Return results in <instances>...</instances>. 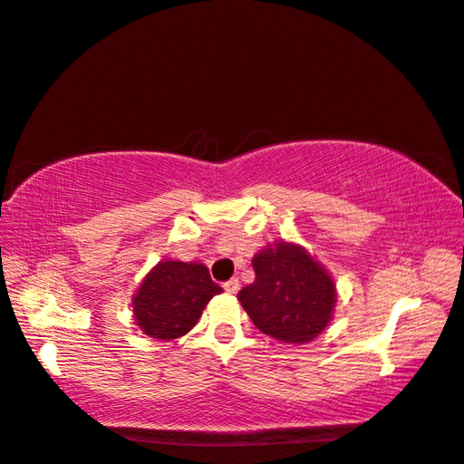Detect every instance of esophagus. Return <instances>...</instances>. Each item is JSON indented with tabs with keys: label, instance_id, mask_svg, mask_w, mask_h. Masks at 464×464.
<instances>
[{
	"label": "esophagus",
	"instance_id": "1",
	"mask_svg": "<svg viewBox=\"0 0 464 464\" xmlns=\"http://www.w3.org/2000/svg\"><path fill=\"white\" fill-rule=\"evenodd\" d=\"M222 287L228 294H238V290H240V282L236 280V277H232V280H228V282H224L222 284Z\"/></svg>",
	"mask_w": 464,
	"mask_h": 464
}]
</instances>
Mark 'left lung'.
<instances>
[{
  "mask_svg": "<svg viewBox=\"0 0 464 464\" xmlns=\"http://www.w3.org/2000/svg\"><path fill=\"white\" fill-rule=\"evenodd\" d=\"M256 280L238 300L262 334L282 343H307L332 322L335 284L325 267L297 244L277 242L252 260Z\"/></svg>",
  "mask_w": 464,
  "mask_h": 464,
  "instance_id": "8db88e82",
  "label": "left lung"
}]
</instances>
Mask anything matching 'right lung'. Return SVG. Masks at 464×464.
Returning a JSON list of instances; mask_svg holds the SVG:
<instances>
[{
    "label": "right lung",
    "mask_w": 464,
    "mask_h": 464,
    "mask_svg": "<svg viewBox=\"0 0 464 464\" xmlns=\"http://www.w3.org/2000/svg\"><path fill=\"white\" fill-rule=\"evenodd\" d=\"M222 287L208 267L194 262L162 260L145 276L132 297V315L152 339H177L198 324L202 310Z\"/></svg>",
    "instance_id": "add662e5"
}]
</instances>
